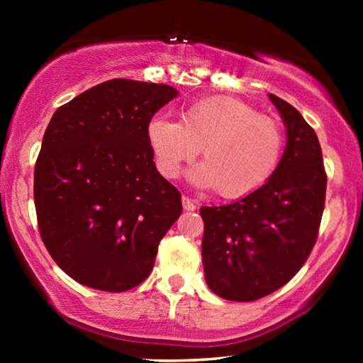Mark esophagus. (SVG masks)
Segmentation results:
<instances>
[{
    "label": "esophagus",
    "instance_id": "34e87169",
    "mask_svg": "<svg viewBox=\"0 0 363 363\" xmlns=\"http://www.w3.org/2000/svg\"><path fill=\"white\" fill-rule=\"evenodd\" d=\"M182 203H183V210H185V211H195V210H196L195 201H193L191 198L183 196V198H182Z\"/></svg>",
    "mask_w": 363,
    "mask_h": 363
}]
</instances>
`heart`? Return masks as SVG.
<instances>
[{
	"label": "heart",
	"instance_id": "b5f03b06",
	"mask_svg": "<svg viewBox=\"0 0 363 363\" xmlns=\"http://www.w3.org/2000/svg\"><path fill=\"white\" fill-rule=\"evenodd\" d=\"M157 167L177 178L200 152L205 162L190 173L201 186H216L225 198H242L266 185L279 167L284 132L279 122L230 96L191 102L180 122L157 116L147 125Z\"/></svg>",
	"mask_w": 363,
	"mask_h": 363
}]
</instances>
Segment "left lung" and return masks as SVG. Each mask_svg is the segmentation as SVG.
I'll use <instances>...</instances> for the list:
<instances>
[{
  "instance_id": "1",
  "label": "left lung",
  "mask_w": 363,
  "mask_h": 363,
  "mask_svg": "<svg viewBox=\"0 0 363 363\" xmlns=\"http://www.w3.org/2000/svg\"><path fill=\"white\" fill-rule=\"evenodd\" d=\"M269 99L287 133L276 173L241 200L200 210L206 284L228 301L251 302L287 284L309 257L324 213L319 138L297 108L274 94Z\"/></svg>"
}]
</instances>
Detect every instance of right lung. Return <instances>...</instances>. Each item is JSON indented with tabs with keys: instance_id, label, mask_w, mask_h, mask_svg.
I'll return each mask as SVG.
<instances>
[{
	"instance_id": "right-lung-1",
	"label": "right lung",
	"mask_w": 363,
	"mask_h": 363,
	"mask_svg": "<svg viewBox=\"0 0 363 363\" xmlns=\"http://www.w3.org/2000/svg\"><path fill=\"white\" fill-rule=\"evenodd\" d=\"M178 96L167 84L112 79L54 112L34 168L44 246L79 284L123 292L143 282L182 195L158 173L147 125Z\"/></svg>"
}]
</instances>
